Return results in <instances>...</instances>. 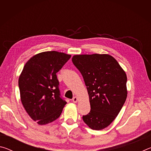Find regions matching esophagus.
<instances>
[{
    "label": "esophagus",
    "instance_id": "1",
    "mask_svg": "<svg viewBox=\"0 0 151 151\" xmlns=\"http://www.w3.org/2000/svg\"><path fill=\"white\" fill-rule=\"evenodd\" d=\"M78 97H76V96H75V97H73V102L74 103H77V101H78Z\"/></svg>",
    "mask_w": 151,
    "mask_h": 151
}]
</instances>
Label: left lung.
Returning <instances> with one entry per match:
<instances>
[{
	"label": "left lung",
	"instance_id": "obj_1",
	"mask_svg": "<svg viewBox=\"0 0 151 151\" xmlns=\"http://www.w3.org/2000/svg\"><path fill=\"white\" fill-rule=\"evenodd\" d=\"M72 61L83 76L89 96L91 111L83 116V121L91 129H103L115 119L126 101V73L109 55H74Z\"/></svg>",
	"mask_w": 151,
	"mask_h": 151
}]
</instances>
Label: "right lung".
Segmentation results:
<instances>
[{
	"label": "right lung",
	"mask_w": 151,
	"mask_h": 151,
	"mask_svg": "<svg viewBox=\"0 0 151 151\" xmlns=\"http://www.w3.org/2000/svg\"><path fill=\"white\" fill-rule=\"evenodd\" d=\"M71 55L47 51L27 61L19 78L20 99L33 121L44 125L55 121L66 102L60 96L57 76Z\"/></svg>",
	"instance_id": "right-lung-1"
}]
</instances>
